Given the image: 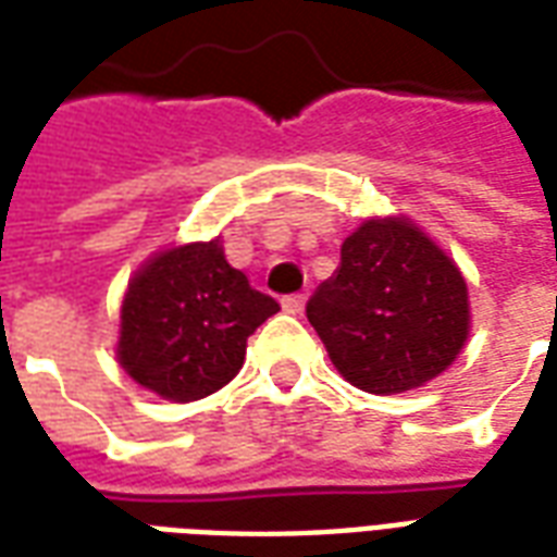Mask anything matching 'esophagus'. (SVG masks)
<instances>
[{
    "label": "esophagus",
    "mask_w": 557,
    "mask_h": 557,
    "mask_svg": "<svg viewBox=\"0 0 557 557\" xmlns=\"http://www.w3.org/2000/svg\"><path fill=\"white\" fill-rule=\"evenodd\" d=\"M304 304H307V295H286L283 298V310L292 312V315H298V312H304Z\"/></svg>",
    "instance_id": "34e87169"
}]
</instances>
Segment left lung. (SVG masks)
<instances>
[{
	"instance_id": "left-lung-1",
	"label": "left lung",
	"mask_w": 557,
	"mask_h": 557,
	"mask_svg": "<svg viewBox=\"0 0 557 557\" xmlns=\"http://www.w3.org/2000/svg\"><path fill=\"white\" fill-rule=\"evenodd\" d=\"M307 319L345 381L405 393L446 372L463 348L467 283L410 221H366L342 242L339 268L312 292Z\"/></svg>"
}]
</instances>
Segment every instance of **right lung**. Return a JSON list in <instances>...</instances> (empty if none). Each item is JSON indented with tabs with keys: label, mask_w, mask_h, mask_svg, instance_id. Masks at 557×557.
<instances>
[{
	"label": "right lung",
	"mask_w": 557,
	"mask_h": 557,
	"mask_svg": "<svg viewBox=\"0 0 557 557\" xmlns=\"http://www.w3.org/2000/svg\"><path fill=\"white\" fill-rule=\"evenodd\" d=\"M277 310V300L226 262L218 238L174 247L132 277L117 357L152 393L195 401L236 377L247 336Z\"/></svg>",
	"instance_id": "obj_1"
}]
</instances>
